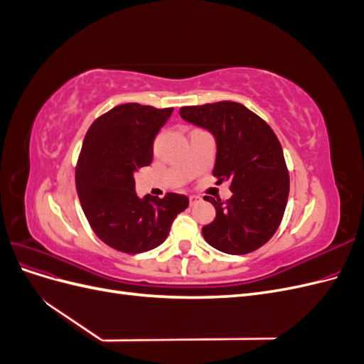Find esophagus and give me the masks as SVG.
Segmentation results:
<instances>
[{
	"label": "esophagus",
	"instance_id": "1",
	"mask_svg": "<svg viewBox=\"0 0 364 364\" xmlns=\"http://www.w3.org/2000/svg\"><path fill=\"white\" fill-rule=\"evenodd\" d=\"M188 199H190V205H191V206L197 205V203H199V202L202 200L199 196H194V194H193V196H190V197H188Z\"/></svg>",
	"mask_w": 364,
	"mask_h": 364
}]
</instances>
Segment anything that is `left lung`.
<instances>
[{
  "instance_id": "left-lung-1",
  "label": "left lung",
  "mask_w": 364,
  "mask_h": 364,
  "mask_svg": "<svg viewBox=\"0 0 364 364\" xmlns=\"http://www.w3.org/2000/svg\"><path fill=\"white\" fill-rule=\"evenodd\" d=\"M179 114L214 135L213 174L218 182L228 181L232 191L226 202L206 199L215 208V218L202 228L203 238L229 255L259 249L277 232L289 200L290 176L279 139L266 121L241 103L183 106Z\"/></svg>"
}]
</instances>
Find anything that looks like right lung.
Instances as JSON below:
<instances>
[{
	"label": "right lung",
	"instance_id": "obj_1",
	"mask_svg": "<svg viewBox=\"0 0 364 364\" xmlns=\"http://www.w3.org/2000/svg\"><path fill=\"white\" fill-rule=\"evenodd\" d=\"M173 107L115 106L87 129L75 167V188L95 235L118 252L141 253L167 238L188 197L167 193L139 199L135 173L150 165L153 141Z\"/></svg>",
	"mask_w": 364,
	"mask_h": 364
}]
</instances>
